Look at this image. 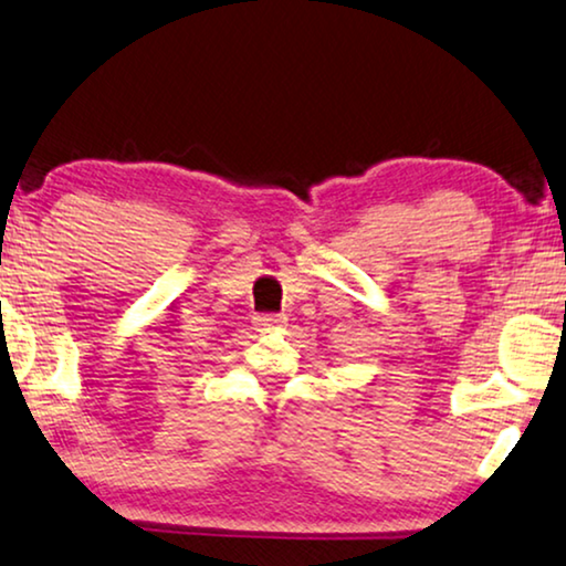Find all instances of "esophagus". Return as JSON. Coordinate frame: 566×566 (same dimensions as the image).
<instances>
[{
	"mask_svg": "<svg viewBox=\"0 0 566 566\" xmlns=\"http://www.w3.org/2000/svg\"><path fill=\"white\" fill-rule=\"evenodd\" d=\"M258 324H262V327H277V324H283V316L281 314H262L258 316Z\"/></svg>",
	"mask_w": 566,
	"mask_h": 566,
	"instance_id": "1",
	"label": "esophagus"
}]
</instances>
